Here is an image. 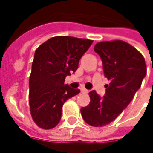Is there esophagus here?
<instances>
[{
  "instance_id": "34e87169",
  "label": "esophagus",
  "mask_w": 153,
  "mask_h": 153,
  "mask_svg": "<svg viewBox=\"0 0 153 153\" xmlns=\"http://www.w3.org/2000/svg\"><path fill=\"white\" fill-rule=\"evenodd\" d=\"M80 91H81L82 93H88V90L86 89L85 88H80Z\"/></svg>"
}]
</instances>
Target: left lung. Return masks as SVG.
I'll return each instance as SVG.
<instances>
[{
    "mask_svg": "<svg viewBox=\"0 0 153 153\" xmlns=\"http://www.w3.org/2000/svg\"><path fill=\"white\" fill-rule=\"evenodd\" d=\"M94 50L102 59L104 74L110 84L105 86L106 91L103 97L95 90L90 91V103L82 107L80 112L88 125L104 127L129 105L141 87L147 69L143 55L123 41L98 42Z\"/></svg>",
    "mask_w": 153,
    "mask_h": 153,
    "instance_id": "8db88e82",
    "label": "left lung"
}]
</instances>
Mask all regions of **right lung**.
Returning <instances> with one entry per match:
<instances>
[{"label":"right lung","instance_id":"obj_1","mask_svg":"<svg viewBox=\"0 0 153 153\" xmlns=\"http://www.w3.org/2000/svg\"><path fill=\"white\" fill-rule=\"evenodd\" d=\"M93 41L56 36L37 48L29 79V105L33 121L42 129L55 128L63 105L79 93L65 84V77L78 69L79 61Z\"/></svg>","mask_w":153,"mask_h":153}]
</instances>
